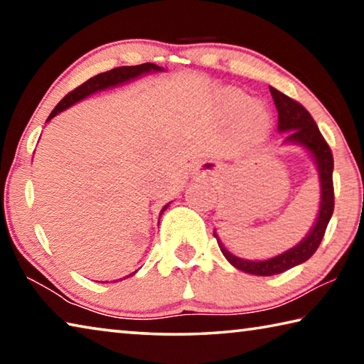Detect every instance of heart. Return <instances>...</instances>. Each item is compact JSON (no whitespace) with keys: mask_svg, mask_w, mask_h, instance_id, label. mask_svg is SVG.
<instances>
[{"mask_svg":"<svg viewBox=\"0 0 364 364\" xmlns=\"http://www.w3.org/2000/svg\"><path fill=\"white\" fill-rule=\"evenodd\" d=\"M250 97L247 95L241 93V91H228L221 96V106L228 114L236 115L241 112L244 108V123L250 128H263L268 123V114L260 104H250Z\"/></svg>","mask_w":364,"mask_h":364,"instance_id":"b5f03b06","label":"heart"}]
</instances>
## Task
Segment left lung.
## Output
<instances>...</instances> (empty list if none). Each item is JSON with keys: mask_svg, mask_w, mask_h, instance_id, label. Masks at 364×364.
Masks as SVG:
<instances>
[{"mask_svg": "<svg viewBox=\"0 0 364 364\" xmlns=\"http://www.w3.org/2000/svg\"><path fill=\"white\" fill-rule=\"evenodd\" d=\"M269 93L273 96L276 109H278V130L289 132L286 141L306 147L316 160L319 181H321V207H319L315 226H313V230L304 241L295 245L294 249L287 250L284 254L274 258H269V260L250 262L234 257L223 247V244L220 242L218 236L213 232V236L217 237L218 247L223 252L226 260L237 269L257 276L279 274L282 271H287L297 267L300 263L306 262L308 258L318 250L319 244H321L324 237L326 228H328V223L332 217V212H334V183H332L334 157H332L329 144L326 143L324 136L321 132H319L316 122L313 120L310 112H308L300 102L286 96L284 93H281V91L273 88V86H269Z\"/></svg>", "mask_w": 364, "mask_h": 364, "instance_id": "1", "label": "left lung"}]
</instances>
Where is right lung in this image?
<instances>
[{
    "label": "right lung",
    "mask_w": 364,
    "mask_h": 364,
    "mask_svg": "<svg viewBox=\"0 0 364 364\" xmlns=\"http://www.w3.org/2000/svg\"><path fill=\"white\" fill-rule=\"evenodd\" d=\"M151 70L160 72V70H162V67H159V65L152 64V63H146V64H139V65L115 67V69L109 70V72L97 73L96 77L86 80L85 83L77 86L75 90L70 91V93H67V95L63 97V100L59 101L58 106L53 109V112L49 114L46 122L51 120L53 117L58 115L59 112H63L64 109L70 107L72 104H75V102H78V101H82L83 97L96 93V91L106 90V88H109V86H115V85H119V83L128 82V80L136 78V77H139V75H143V73L151 72ZM167 207H168V204L162 208V212H160V215H162V213L165 212V208H167ZM130 276H132V274H130Z\"/></svg>",
    "instance_id": "obj_1"
}]
</instances>
